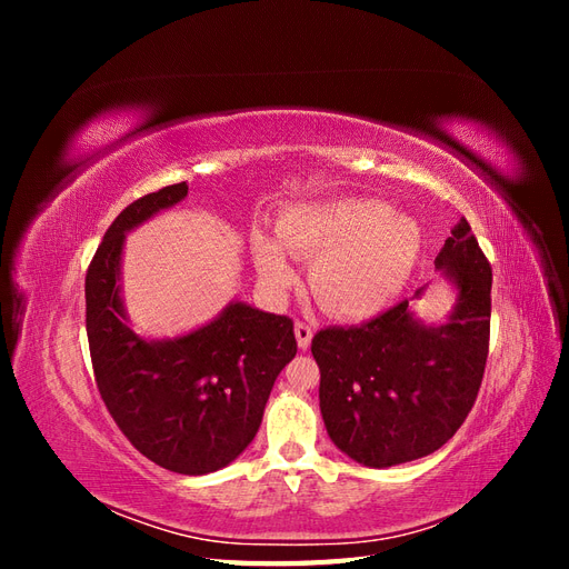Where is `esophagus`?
Wrapping results in <instances>:
<instances>
[{
  "label": "esophagus",
  "mask_w": 569,
  "mask_h": 569,
  "mask_svg": "<svg viewBox=\"0 0 569 569\" xmlns=\"http://www.w3.org/2000/svg\"><path fill=\"white\" fill-rule=\"evenodd\" d=\"M295 332H297V341H299V349H308L311 347V339H313V325L299 320L295 325Z\"/></svg>",
  "instance_id": "1"
}]
</instances>
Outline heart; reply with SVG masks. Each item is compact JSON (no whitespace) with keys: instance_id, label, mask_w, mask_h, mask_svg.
<instances>
[{"instance_id":"obj_1","label":"heart","mask_w":569,"mask_h":569,"mask_svg":"<svg viewBox=\"0 0 569 569\" xmlns=\"http://www.w3.org/2000/svg\"><path fill=\"white\" fill-rule=\"evenodd\" d=\"M282 244L312 261L311 289L318 303L339 318H370L408 287L422 251L418 222L393 213L377 199H341L299 206L280 218ZM261 280L284 289L295 280L284 249L266 234L251 239Z\"/></svg>"}]
</instances>
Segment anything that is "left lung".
Returning a JSON list of instances; mask_svg holds the SVG:
<instances>
[{
    "label": "left lung",
    "instance_id": "8db88e82",
    "mask_svg": "<svg viewBox=\"0 0 569 569\" xmlns=\"http://www.w3.org/2000/svg\"><path fill=\"white\" fill-rule=\"evenodd\" d=\"M435 263L458 287L446 325H420L403 299L356 327H325L311 343L327 435L368 468L435 453L477 401L489 356L491 266L468 220L460 218Z\"/></svg>",
    "mask_w": 569,
    "mask_h": 569
}]
</instances>
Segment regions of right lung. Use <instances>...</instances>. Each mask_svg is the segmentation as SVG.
Segmentation results:
<instances>
[{
	"mask_svg": "<svg viewBox=\"0 0 569 569\" xmlns=\"http://www.w3.org/2000/svg\"><path fill=\"white\" fill-rule=\"evenodd\" d=\"M187 189L168 184L118 213L84 274V325L94 382L120 432L170 472L206 475L256 437L274 380L297 356V337L291 318L247 303L173 341H144L126 325L116 284L123 237Z\"/></svg>",
	"mask_w": 569,
	"mask_h": 569,
	"instance_id": "1",
	"label": "right lung"
}]
</instances>
